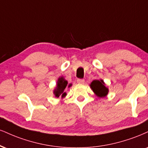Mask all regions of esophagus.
Here are the masks:
<instances>
[{"instance_id":"obj_1","label":"esophagus","mask_w":148,"mask_h":148,"mask_svg":"<svg viewBox=\"0 0 148 148\" xmlns=\"http://www.w3.org/2000/svg\"><path fill=\"white\" fill-rule=\"evenodd\" d=\"M77 83H80V84H83L85 83V80L84 79H77Z\"/></svg>"}]
</instances>
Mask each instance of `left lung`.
Here are the masks:
<instances>
[{
  "label": "left lung",
  "instance_id": "left-lung-1",
  "mask_svg": "<svg viewBox=\"0 0 148 148\" xmlns=\"http://www.w3.org/2000/svg\"><path fill=\"white\" fill-rule=\"evenodd\" d=\"M90 88L98 97H105L108 94V88L105 86L103 80H94L90 84Z\"/></svg>",
  "mask_w": 148,
  "mask_h": 148
}]
</instances>
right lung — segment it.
<instances>
[{
    "label": "right lung",
    "mask_w": 148,
    "mask_h": 148,
    "mask_svg": "<svg viewBox=\"0 0 148 148\" xmlns=\"http://www.w3.org/2000/svg\"><path fill=\"white\" fill-rule=\"evenodd\" d=\"M67 85V81L65 80L63 76L59 77L57 81V84L56 88L54 90V94L55 97L58 98L61 97V98H64L67 95L66 92H65V89ZM72 86V84H69L68 85V88Z\"/></svg>",
    "instance_id": "right-lung-1"
}]
</instances>
